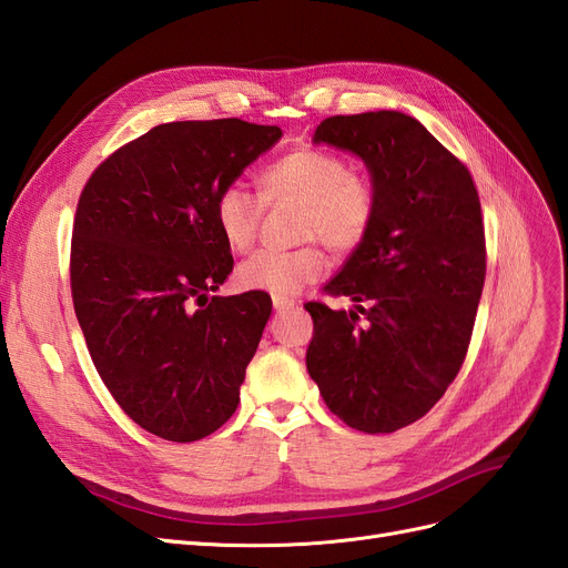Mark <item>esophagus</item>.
Instances as JSON below:
<instances>
[{
    "label": "esophagus",
    "mask_w": 568,
    "mask_h": 568,
    "mask_svg": "<svg viewBox=\"0 0 568 568\" xmlns=\"http://www.w3.org/2000/svg\"><path fill=\"white\" fill-rule=\"evenodd\" d=\"M272 305L277 307V311H288V307L296 305V301L288 298V296H272Z\"/></svg>",
    "instance_id": "esophagus-1"
}]
</instances>
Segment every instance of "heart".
Masks as SVG:
<instances>
[{
  "label": "heart",
  "instance_id": "b5f03b06",
  "mask_svg": "<svg viewBox=\"0 0 568 568\" xmlns=\"http://www.w3.org/2000/svg\"><path fill=\"white\" fill-rule=\"evenodd\" d=\"M261 194L265 201L301 203L298 236L322 239L326 248L346 253L369 234L376 217V186L351 170L348 161L326 149H296L263 168ZM263 201L242 184H225L213 201V217L220 236L232 251H246L261 227ZM324 272V255L317 244L296 248H261L236 267L234 282L244 291H265L291 296L315 282Z\"/></svg>",
  "mask_w": 568,
  "mask_h": 568
}]
</instances>
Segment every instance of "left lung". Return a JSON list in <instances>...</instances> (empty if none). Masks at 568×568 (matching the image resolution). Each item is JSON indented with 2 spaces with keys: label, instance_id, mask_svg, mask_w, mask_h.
Returning a JSON list of instances; mask_svg holds the SVG:
<instances>
[{
  "label": "left lung",
  "instance_id": "left-lung-1",
  "mask_svg": "<svg viewBox=\"0 0 568 568\" xmlns=\"http://www.w3.org/2000/svg\"><path fill=\"white\" fill-rule=\"evenodd\" d=\"M313 142L365 161L376 217L324 286L353 311L305 303L307 374L338 419L390 434L422 419L467 357L486 282L478 192L464 163L400 111L332 115Z\"/></svg>",
  "mask_w": 568,
  "mask_h": 568
}]
</instances>
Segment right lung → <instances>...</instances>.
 <instances>
[{
  "label": "right lung",
  "instance_id": "right-lung-1",
  "mask_svg": "<svg viewBox=\"0 0 568 568\" xmlns=\"http://www.w3.org/2000/svg\"><path fill=\"white\" fill-rule=\"evenodd\" d=\"M280 136L277 125L239 118L156 125L111 153L82 189L75 315L101 382L153 436L205 438L239 405L272 301L265 291L205 296L234 265L213 201Z\"/></svg>",
  "mask_w": 568,
  "mask_h": 568
}]
</instances>
